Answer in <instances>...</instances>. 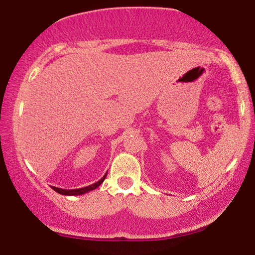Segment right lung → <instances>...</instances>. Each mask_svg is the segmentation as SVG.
<instances>
[{"mask_svg": "<svg viewBox=\"0 0 255 255\" xmlns=\"http://www.w3.org/2000/svg\"><path fill=\"white\" fill-rule=\"evenodd\" d=\"M107 174V173H106ZM106 174L104 175V177L100 179L99 181L95 182V184H92L90 186H87V187H83V188H76V189H63V188H57L54 187V186H51V187L54 189L56 193H59V194H62V195H67V196H74V195H82V194H85V193L93 191V189H96L98 186H100L103 184V181L105 180L106 178Z\"/></svg>", "mask_w": 255, "mask_h": 255, "instance_id": "obj_1", "label": "right lung"}]
</instances>
